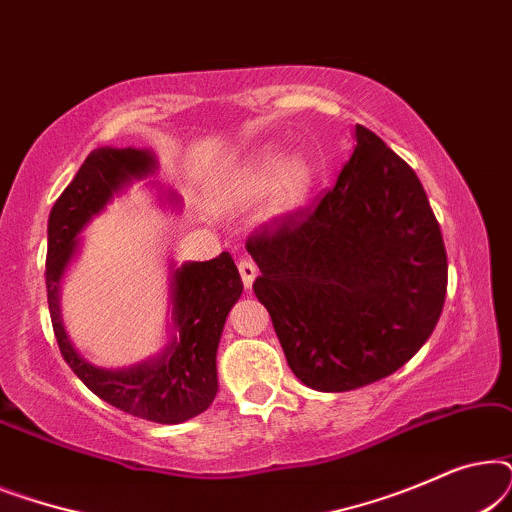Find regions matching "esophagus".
I'll return each instance as SVG.
<instances>
[{
	"mask_svg": "<svg viewBox=\"0 0 512 512\" xmlns=\"http://www.w3.org/2000/svg\"><path fill=\"white\" fill-rule=\"evenodd\" d=\"M237 270H240V277H242L244 289H251V284H254L256 272H258L254 261H249V258H242V261L237 263Z\"/></svg>",
	"mask_w": 512,
	"mask_h": 512,
	"instance_id": "esophagus-1",
	"label": "esophagus"
}]
</instances>
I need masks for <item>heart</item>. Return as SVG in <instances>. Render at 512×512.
Returning <instances> with one entry per match:
<instances>
[{"label":"heart","instance_id":"b5f03b06","mask_svg":"<svg viewBox=\"0 0 512 512\" xmlns=\"http://www.w3.org/2000/svg\"><path fill=\"white\" fill-rule=\"evenodd\" d=\"M307 186L310 170L303 160L293 158L282 165L277 153L265 151L233 172L228 179V198L237 207H247L270 193V207L282 212L305 198Z\"/></svg>","mask_w":512,"mask_h":512}]
</instances>
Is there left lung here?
Segmentation results:
<instances>
[{
    "label": "left lung",
    "mask_w": 512,
    "mask_h": 512,
    "mask_svg": "<svg viewBox=\"0 0 512 512\" xmlns=\"http://www.w3.org/2000/svg\"><path fill=\"white\" fill-rule=\"evenodd\" d=\"M247 251L286 363L317 391L396 373L443 312L447 254L422 181L363 125L335 186L254 230Z\"/></svg>",
    "instance_id": "obj_1"
}]
</instances>
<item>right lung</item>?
<instances>
[{
	"label": "right lung",
	"mask_w": 512,
	"mask_h": 512,
	"mask_svg": "<svg viewBox=\"0 0 512 512\" xmlns=\"http://www.w3.org/2000/svg\"><path fill=\"white\" fill-rule=\"evenodd\" d=\"M156 160L142 149H95L83 160L48 216L46 291L55 340L74 375L114 408L158 424H181L212 405L216 389V349L230 307L242 293L233 256L186 263L172 275L174 340L156 359L132 368L104 370L81 359L69 345L60 321V279L76 249V235L107 207L130 179L146 177Z\"/></svg>",
	"instance_id": "right-lung-1"
}]
</instances>
